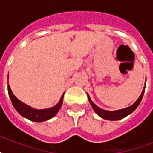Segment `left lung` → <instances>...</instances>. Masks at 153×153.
<instances>
[{"label": "left lung", "instance_id": "left-lung-1", "mask_svg": "<svg viewBox=\"0 0 153 153\" xmlns=\"http://www.w3.org/2000/svg\"><path fill=\"white\" fill-rule=\"evenodd\" d=\"M145 86L143 89V91L140 96L139 97L137 100L136 101L135 103L133 104L131 106H128L126 109H119V110H116V111H108V110H105V109H102L101 108H99L98 106H97L92 101H91L90 96L87 94L88 96V99L89 102L91 103V105L93 107L94 110L95 111V113L98 115L102 117V118L106 119V120H110V121H117V120H120L121 118H124L125 117L128 116V114H130L131 113H133L134 110H135L137 106L139 105V104L140 103L141 100H142L143 95H144V93H145Z\"/></svg>", "mask_w": 153, "mask_h": 153}]
</instances>
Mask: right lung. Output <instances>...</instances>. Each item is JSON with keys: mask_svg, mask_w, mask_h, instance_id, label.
<instances>
[{"mask_svg": "<svg viewBox=\"0 0 153 153\" xmlns=\"http://www.w3.org/2000/svg\"><path fill=\"white\" fill-rule=\"evenodd\" d=\"M8 91L11 102L13 103L16 110L24 117H26V118L29 119L32 121H36V122H41V121H47V120H49L55 116V114L58 113V111L59 110L60 107L62 106L63 95H64V94H63L59 103L55 106L46 109H35L33 108H31L27 105H25V103L21 102L20 100H18L13 94V92L11 91L10 86L8 85Z\"/></svg>", "mask_w": 153, "mask_h": 153, "instance_id": "1", "label": "right lung"}]
</instances>
